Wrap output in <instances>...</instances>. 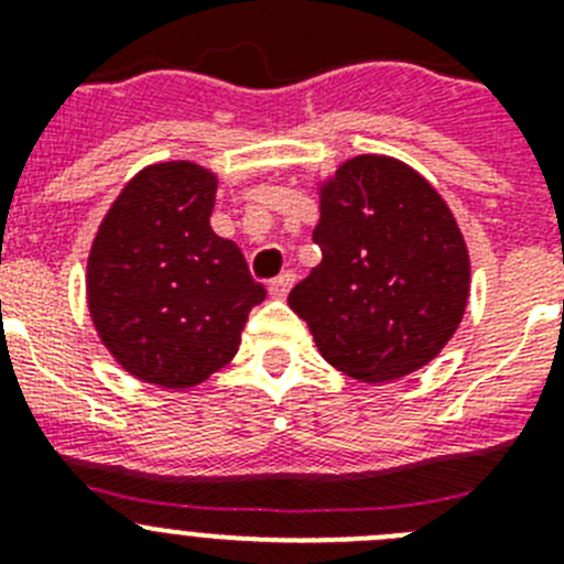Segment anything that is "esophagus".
<instances>
[{
    "label": "esophagus",
    "instance_id": "34e87169",
    "mask_svg": "<svg viewBox=\"0 0 564 564\" xmlns=\"http://www.w3.org/2000/svg\"><path fill=\"white\" fill-rule=\"evenodd\" d=\"M293 282H296V276H293L291 271H285V273H279L276 279H273L271 285H268V293H271L273 299H285L288 293H291V288H293Z\"/></svg>",
    "mask_w": 564,
    "mask_h": 564
}]
</instances>
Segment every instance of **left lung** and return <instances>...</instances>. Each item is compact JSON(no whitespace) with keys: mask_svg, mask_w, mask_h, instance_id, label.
Listing matches in <instances>:
<instances>
[{"mask_svg":"<svg viewBox=\"0 0 564 564\" xmlns=\"http://www.w3.org/2000/svg\"><path fill=\"white\" fill-rule=\"evenodd\" d=\"M313 186L322 262L288 305L344 376H412L452 341L471 293V259L449 203L390 154L347 158Z\"/></svg>","mask_w":564,"mask_h":564,"instance_id":"left-lung-1","label":"left lung"}]
</instances>
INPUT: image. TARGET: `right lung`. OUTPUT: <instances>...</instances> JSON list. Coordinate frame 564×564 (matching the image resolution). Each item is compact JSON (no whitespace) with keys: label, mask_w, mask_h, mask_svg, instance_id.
Returning a JSON list of instances; mask_svg holds the SVG:
<instances>
[{"label":"right lung","mask_w":564,"mask_h":564,"mask_svg":"<svg viewBox=\"0 0 564 564\" xmlns=\"http://www.w3.org/2000/svg\"><path fill=\"white\" fill-rule=\"evenodd\" d=\"M217 172L143 166L104 214L87 257V311L115 364L163 390H192L239 350L265 288L231 239L212 231Z\"/></svg>","instance_id":"obj_1"}]
</instances>
